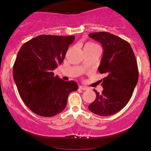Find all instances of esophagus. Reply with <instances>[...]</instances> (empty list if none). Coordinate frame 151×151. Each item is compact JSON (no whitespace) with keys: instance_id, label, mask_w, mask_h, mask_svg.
I'll use <instances>...</instances> for the list:
<instances>
[{"instance_id":"1","label":"esophagus","mask_w":151,"mask_h":151,"mask_svg":"<svg viewBox=\"0 0 151 151\" xmlns=\"http://www.w3.org/2000/svg\"><path fill=\"white\" fill-rule=\"evenodd\" d=\"M79 89H82V90H87L89 88L86 87V86H79Z\"/></svg>"}]
</instances>
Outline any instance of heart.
<instances>
[{"label": "heart", "mask_w": 151, "mask_h": 151, "mask_svg": "<svg viewBox=\"0 0 151 151\" xmlns=\"http://www.w3.org/2000/svg\"><path fill=\"white\" fill-rule=\"evenodd\" d=\"M94 46H97V45H96L95 43L91 42H88L85 44L84 47H94Z\"/></svg>", "instance_id": "heart-1"}]
</instances>
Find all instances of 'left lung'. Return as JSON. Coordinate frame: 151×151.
Returning a JSON list of instances; mask_svg holds the SVG:
<instances>
[{
  "label": "left lung",
  "instance_id": "8db88e82",
  "mask_svg": "<svg viewBox=\"0 0 151 151\" xmlns=\"http://www.w3.org/2000/svg\"><path fill=\"white\" fill-rule=\"evenodd\" d=\"M89 37L102 45L104 55L99 72L105 74L101 79L104 90L89 106L93 113L113 115L129 103L138 80V69L132 47L125 40L106 32L89 33Z\"/></svg>",
  "mask_w": 151,
  "mask_h": 151
}]
</instances>
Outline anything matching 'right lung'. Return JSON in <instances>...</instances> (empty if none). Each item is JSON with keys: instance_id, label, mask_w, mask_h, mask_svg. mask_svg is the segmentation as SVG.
Wrapping results in <instances>:
<instances>
[{"instance_id": "obj_1", "label": "right lung", "mask_w": 151, "mask_h": 151, "mask_svg": "<svg viewBox=\"0 0 151 151\" xmlns=\"http://www.w3.org/2000/svg\"><path fill=\"white\" fill-rule=\"evenodd\" d=\"M74 36L41 35L22 45L13 65V79L20 97L35 114L51 117L65 109L67 97L78 89L53 70L63 62Z\"/></svg>"}]
</instances>
